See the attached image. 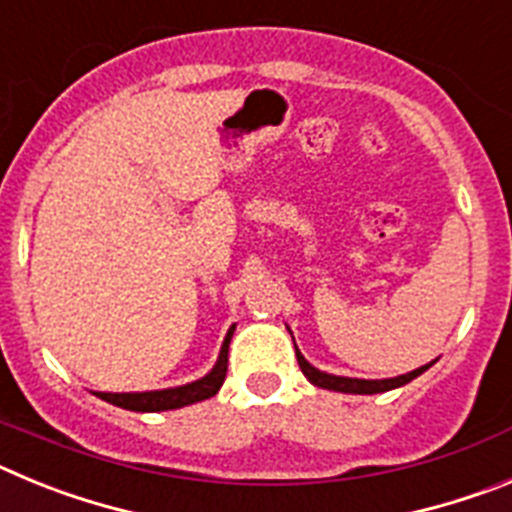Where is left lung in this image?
I'll return each mask as SVG.
<instances>
[{"label": "left lung", "mask_w": 512, "mask_h": 512, "mask_svg": "<svg viewBox=\"0 0 512 512\" xmlns=\"http://www.w3.org/2000/svg\"><path fill=\"white\" fill-rule=\"evenodd\" d=\"M292 333V330H289ZM295 341V338H292ZM295 354H297V364H300L302 374L310 379V384L320 387V390H330V392H346V395H379V392H390L402 387V384L413 382L415 377L425 372V369H431L436 361L431 364L418 366L413 372L408 374H400V377H390V379H356V377H338V374H328V372H320L318 366H312L305 356L300 354V348L295 346Z\"/></svg>", "instance_id": "8db88e82"}]
</instances>
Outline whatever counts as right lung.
Here are the masks:
<instances>
[{
	"label": "right lung",
	"mask_w": 512,
	"mask_h": 512,
	"mask_svg": "<svg viewBox=\"0 0 512 512\" xmlns=\"http://www.w3.org/2000/svg\"><path fill=\"white\" fill-rule=\"evenodd\" d=\"M235 325H230L225 333V341L220 346L215 366L205 377L194 379V382L182 384V387H166V390H151V392H94L99 400L117 405L122 410H133V413H164V410L187 408L194 402H202L207 397L217 395V390L223 387L225 372H228V346L233 338Z\"/></svg>",
	"instance_id": "1"
}]
</instances>
